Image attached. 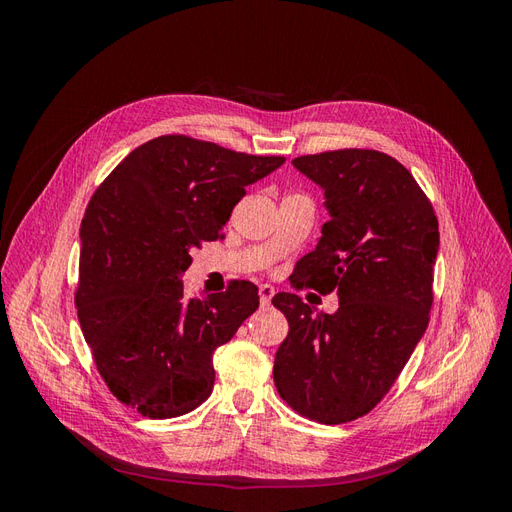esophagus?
Listing matches in <instances>:
<instances>
[{"label":"esophagus","instance_id":"esophagus-1","mask_svg":"<svg viewBox=\"0 0 512 512\" xmlns=\"http://www.w3.org/2000/svg\"><path fill=\"white\" fill-rule=\"evenodd\" d=\"M273 294H275V288L271 284H260L258 286V297H260L262 305H269L271 299H273Z\"/></svg>","mask_w":512,"mask_h":512}]
</instances>
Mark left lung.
I'll return each instance as SVG.
<instances>
[{
  "label": "left lung",
  "mask_w": 512,
  "mask_h": 512,
  "mask_svg": "<svg viewBox=\"0 0 512 512\" xmlns=\"http://www.w3.org/2000/svg\"><path fill=\"white\" fill-rule=\"evenodd\" d=\"M292 164L324 190L331 220L290 286L335 292L339 309L314 314L299 294H275L288 335L273 380L294 412L342 425L380 404L427 329L438 218L410 170L382 151L335 149Z\"/></svg>",
  "instance_id": "1"
}]
</instances>
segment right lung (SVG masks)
<instances>
[{"label":"right lung","mask_w":512,"mask_h":512,"mask_svg":"<svg viewBox=\"0 0 512 512\" xmlns=\"http://www.w3.org/2000/svg\"><path fill=\"white\" fill-rule=\"evenodd\" d=\"M284 156H250L185 134L151 138L91 196L81 222L74 292L85 342L104 384L149 418L198 408L215 384L213 352L258 309V288L185 297L181 273Z\"/></svg>","instance_id":"1"}]
</instances>
